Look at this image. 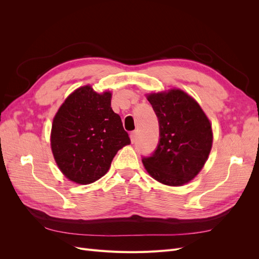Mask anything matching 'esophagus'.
Returning a JSON list of instances; mask_svg holds the SVG:
<instances>
[{
  "mask_svg": "<svg viewBox=\"0 0 259 259\" xmlns=\"http://www.w3.org/2000/svg\"><path fill=\"white\" fill-rule=\"evenodd\" d=\"M136 136H137V133H136V132H132L131 134H130V138H131V142H132V144H133V143H135Z\"/></svg>",
  "mask_w": 259,
  "mask_h": 259,
  "instance_id": "34e87169",
  "label": "esophagus"
}]
</instances>
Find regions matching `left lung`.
<instances>
[{
  "mask_svg": "<svg viewBox=\"0 0 259 259\" xmlns=\"http://www.w3.org/2000/svg\"><path fill=\"white\" fill-rule=\"evenodd\" d=\"M158 116L160 143L143 164L156 182L169 187L186 185L200 173L213 145L211 123L189 94L170 89L146 95Z\"/></svg>",
  "mask_w": 259,
  "mask_h": 259,
  "instance_id": "1",
  "label": "left lung"
}]
</instances>
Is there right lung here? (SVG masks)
Masks as SVG:
<instances>
[{
    "label": "right lung",
    "instance_id": "right-lung-1",
    "mask_svg": "<svg viewBox=\"0 0 259 259\" xmlns=\"http://www.w3.org/2000/svg\"><path fill=\"white\" fill-rule=\"evenodd\" d=\"M112 93L91 85L73 91L54 116L51 148L58 168L70 182L89 185L106 175L116 152L131 144Z\"/></svg>",
    "mask_w": 259,
    "mask_h": 259
}]
</instances>
